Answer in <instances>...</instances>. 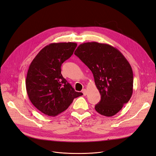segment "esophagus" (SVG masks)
I'll list each match as a JSON object with an SVG mask.
<instances>
[{
  "instance_id": "obj_1",
  "label": "esophagus",
  "mask_w": 156,
  "mask_h": 156,
  "mask_svg": "<svg viewBox=\"0 0 156 156\" xmlns=\"http://www.w3.org/2000/svg\"><path fill=\"white\" fill-rule=\"evenodd\" d=\"M82 93L84 95H87V90L86 89H83L82 90Z\"/></svg>"
}]
</instances>
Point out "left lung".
<instances>
[{
    "label": "left lung",
    "instance_id": "8db88e82",
    "mask_svg": "<svg viewBox=\"0 0 156 156\" xmlns=\"http://www.w3.org/2000/svg\"><path fill=\"white\" fill-rule=\"evenodd\" d=\"M93 73L101 95L95 109L101 115L117 114L133 94L132 68L122 53L109 44L95 42L80 44L75 52Z\"/></svg>",
    "mask_w": 156,
    "mask_h": 156
}]
</instances>
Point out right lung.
<instances>
[{
    "mask_svg": "<svg viewBox=\"0 0 156 156\" xmlns=\"http://www.w3.org/2000/svg\"><path fill=\"white\" fill-rule=\"evenodd\" d=\"M77 44L52 43L41 50L27 73L26 88L35 107L49 116L66 110L74 99L82 95L61 75V65L73 55Z\"/></svg>",
    "mask_w": 156,
    "mask_h": 156,
    "instance_id": "add662e5",
    "label": "right lung"
}]
</instances>
